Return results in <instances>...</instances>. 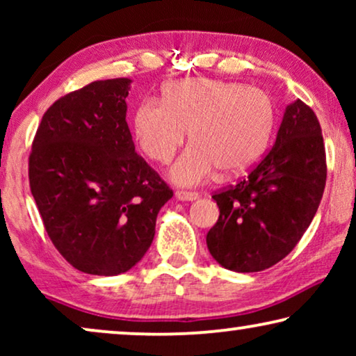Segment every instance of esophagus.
<instances>
[{
    "instance_id": "34e87169",
    "label": "esophagus",
    "mask_w": 356,
    "mask_h": 356,
    "mask_svg": "<svg viewBox=\"0 0 356 356\" xmlns=\"http://www.w3.org/2000/svg\"><path fill=\"white\" fill-rule=\"evenodd\" d=\"M197 197L199 194L194 191H177V199H179V201H194Z\"/></svg>"
}]
</instances>
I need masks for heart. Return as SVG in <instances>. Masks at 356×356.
<instances>
[{"label": "heart", "mask_w": 356, "mask_h": 356, "mask_svg": "<svg viewBox=\"0 0 356 356\" xmlns=\"http://www.w3.org/2000/svg\"><path fill=\"white\" fill-rule=\"evenodd\" d=\"M274 121V102L264 90L197 77L168 84L162 102L144 100L134 113V136L145 157L168 163L189 131L193 144L170 178L179 186H194L216 168L223 175L251 168L266 152Z\"/></svg>", "instance_id": "1"}]
</instances>
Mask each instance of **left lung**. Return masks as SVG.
<instances>
[{
  "instance_id": "1",
  "label": "left lung",
  "mask_w": 356,
  "mask_h": 356,
  "mask_svg": "<svg viewBox=\"0 0 356 356\" xmlns=\"http://www.w3.org/2000/svg\"><path fill=\"white\" fill-rule=\"evenodd\" d=\"M325 178L318 116L296 100L269 152L236 184L213 193L220 216L206 238L213 259L235 272H259L284 259L308 230Z\"/></svg>"
}]
</instances>
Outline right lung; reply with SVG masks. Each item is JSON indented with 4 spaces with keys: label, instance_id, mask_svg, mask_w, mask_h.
<instances>
[{
    "label": "right lung",
    "instance_id": "add662e5",
    "mask_svg": "<svg viewBox=\"0 0 356 356\" xmlns=\"http://www.w3.org/2000/svg\"><path fill=\"white\" fill-rule=\"evenodd\" d=\"M128 77L58 99L38 124L29 184L43 227L77 270L118 275L143 259L173 191L136 154L126 123Z\"/></svg>",
    "mask_w": 356,
    "mask_h": 356
}]
</instances>
